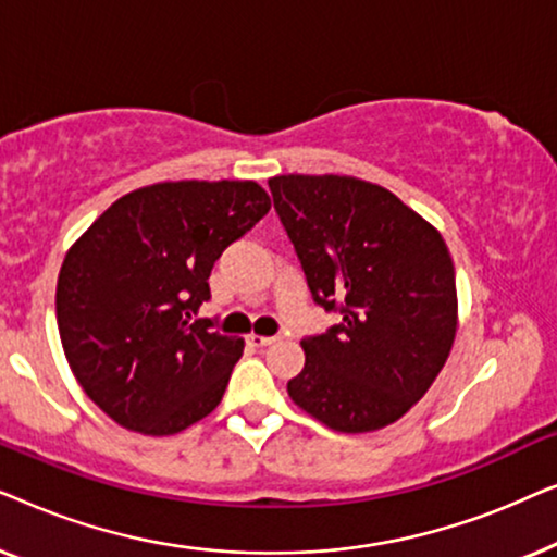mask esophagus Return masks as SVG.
<instances>
[{"label":"esophagus","instance_id":"1","mask_svg":"<svg viewBox=\"0 0 557 557\" xmlns=\"http://www.w3.org/2000/svg\"><path fill=\"white\" fill-rule=\"evenodd\" d=\"M273 342H276V337H265V334H248V345L250 347H269V345H273Z\"/></svg>","mask_w":557,"mask_h":557}]
</instances>
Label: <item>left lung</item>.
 <instances>
[{
    "label": "left lung",
    "mask_w": 557,
    "mask_h": 557,
    "mask_svg": "<svg viewBox=\"0 0 557 557\" xmlns=\"http://www.w3.org/2000/svg\"><path fill=\"white\" fill-rule=\"evenodd\" d=\"M273 208L309 292L342 322L301 339L286 391L326 429L368 433L406 416L451 355L459 299L446 240L391 189L349 174H278Z\"/></svg>",
    "instance_id": "1"
}]
</instances>
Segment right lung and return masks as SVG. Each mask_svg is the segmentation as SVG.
<instances>
[{
    "label": "right lung",
    "mask_w": 557,
    "mask_h": 557,
    "mask_svg": "<svg viewBox=\"0 0 557 557\" xmlns=\"http://www.w3.org/2000/svg\"><path fill=\"white\" fill-rule=\"evenodd\" d=\"M269 210L253 180L157 182L119 197L67 248L60 342L78 385L119 425L174 436L220 406L246 342L193 314L220 253Z\"/></svg>",
    "instance_id": "obj_1"
}]
</instances>
